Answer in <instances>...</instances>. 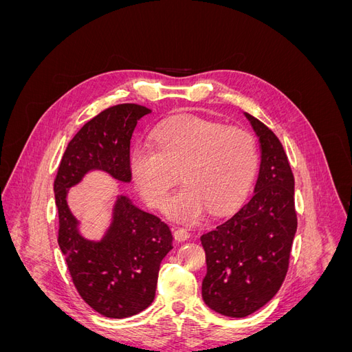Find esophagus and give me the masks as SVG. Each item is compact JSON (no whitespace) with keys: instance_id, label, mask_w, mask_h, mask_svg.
<instances>
[{"instance_id":"1","label":"esophagus","mask_w":352,"mask_h":352,"mask_svg":"<svg viewBox=\"0 0 352 352\" xmlns=\"http://www.w3.org/2000/svg\"><path fill=\"white\" fill-rule=\"evenodd\" d=\"M173 236H175V239H176L177 242H184V241H186V239L189 238V232L185 230V229H182V228H179V229H176V230L173 232Z\"/></svg>"}]
</instances>
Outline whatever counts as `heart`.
<instances>
[{
  "instance_id": "b5f03b06",
  "label": "heart",
  "mask_w": 352,
  "mask_h": 352,
  "mask_svg": "<svg viewBox=\"0 0 352 352\" xmlns=\"http://www.w3.org/2000/svg\"><path fill=\"white\" fill-rule=\"evenodd\" d=\"M154 146L136 145L131 173L136 189L153 207H162L177 182L184 186L167 201L166 214L180 223H197L207 208L221 214L248 194L257 170L254 136L236 126L201 117H176L153 133Z\"/></svg>"
}]
</instances>
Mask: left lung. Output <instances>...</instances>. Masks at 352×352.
Here are the masks:
<instances>
[{
    "label": "left lung",
    "instance_id": "left-lung-1",
    "mask_svg": "<svg viewBox=\"0 0 352 352\" xmlns=\"http://www.w3.org/2000/svg\"><path fill=\"white\" fill-rule=\"evenodd\" d=\"M243 114L261 150L254 195L201 236L207 263L202 300L226 317H247L278 294L296 232L295 182L283 146L267 126Z\"/></svg>",
    "mask_w": 352,
    "mask_h": 352
}]
</instances>
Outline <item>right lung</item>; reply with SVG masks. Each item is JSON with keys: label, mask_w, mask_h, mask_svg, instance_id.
Listing matches in <instances>:
<instances>
[{"label": "right lung", "mask_w": 352, "mask_h": 352, "mask_svg": "<svg viewBox=\"0 0 352 352\" xmlns=\"http://www.w3.org/2000/svg\"><path fill=\"white\" fill-rule=\"evenodd\" d=\"M151 110L119 104L101 111L73 136L54 180L58 245L83 301L105 317H131L154 301L160 263L173 248L172 232L157 216L117 195L109 229L100 241L85 238L67 204L69 189L85 175L101 170L129 184L131 138Z\"/></svg>", "instance_id": "add662e5"}]
</instances>
